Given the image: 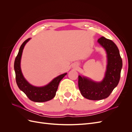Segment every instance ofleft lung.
<instances>
[{"label": "left lung", "instance_id": "left-lung-1", "mask_svg": "<svg viewBox=\"0 0 132 132\" xmlns=\"http://www.w3.org/2000/svg\"><path fill=\"white\" fill-rule=\"evenodd\" d=\"M98 43L107 53V64L105 77L101 82H96L85 77H78V86L81 95L91 100H100L108 97L119 81L122 60L116 44L109 39L101 37Z\"/></svg>", "mask_w": 132, "mask_h": 132}]
</instances>
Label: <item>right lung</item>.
<instances>
[{"mask_svg":"<svg viewBox=\"0 0 132 132\" xmlns=\"http://www.w3.org/2000/svg\"><path fill=\"white\" fill-rule=\"evenodd\" d=\"M31 38L27 39L20 47L19 53L15 59L14 70L16 81L19 88L24 93L30 100L36 102H43L50 101L54 98L58 89L59 84L67 73L58 76L47 85L37 87L32 85L23 77L21 70L20 63L22 51L26 43Z\"/></svg>","mask_w":132,"mask_h":132,"instance_id":"1","label":"right lung"}]
</instances>
